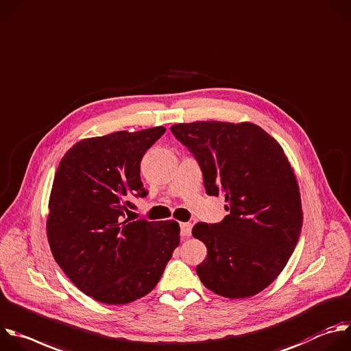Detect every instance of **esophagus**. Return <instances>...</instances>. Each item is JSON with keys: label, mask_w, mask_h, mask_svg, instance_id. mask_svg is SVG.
<instances>
[{"label": "esophagus", "mask_w": 351, "mask_h": 351, "mask_svg": "<svg viewBox=\"0 0 351 351\" xmlns=\"http://www.w3.org/2000/svg\"><path fill=\"white\" fill-rule=\"evenodd\" d=\"M180 228H181V237L182 238L191 237V232H192V224L191 223H182L180 226Z\"/></svg>", "instance_id": "34e87169"}]
</instances>
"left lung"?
Returning a JSON list of instances; mask_svg holds the SVG:
<instances>
[{"label": "left lung", "instance_id": "left-lung-1", "mask_svg": "<svg viewBox=\"0 0 351 351\" xmlns=\"http://www.w3.org/2000/svg\"><path fill=\"white\" fill-rule=\"evenodd\" d=\"M170 130L199 163L206 193L227 202L223 221L192 230L207 247L196 267L202 284L230 299L257 295L287 265L303 224L284 149L253 123L195 121Z\"/></svg>", "mask_w": 351, "mask_h": 351}]
</instances>
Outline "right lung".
I'll use <instances>...</instances> for the list:
<instances>
[{
    "instance_id": "right-lung-1",
    "label": "right lung",
    "mask_w": 351,
    "mask_h": 351,
    "mask_svg": "<svg viewBox=\"0 0 351 351\" xmlns=\"http://www.w3.org/2000/svg\"><path fill=\"white\" fill-rule=\"evenodd\" d=\"M165 127L83 139L55 173L47 235L55 261L83 293L125 304L148 295L180 245L174 220H125L145 197L141 160Z\"/></svg>"
}]
</instances>
